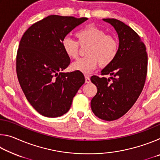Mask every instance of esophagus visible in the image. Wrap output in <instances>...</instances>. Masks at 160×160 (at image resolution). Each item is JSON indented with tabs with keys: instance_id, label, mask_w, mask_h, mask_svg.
I'll return each instance as SVG.
<instances>
[{
	"instance_id": "esophagus-1",
	"label": "esophagus",
	"mask_w": 160,
	"mask_h": 160,
	"mask_svg": "<svg viewBox=\"0 0 160 160\" xmlns=\"http://www.w3.org/2000/svg\"><path fill=\"white\" fill-rule=\"evenodd\" d=\"M85 82L86 83H90L91 81H90V78H89L88 75H85Z\"/></svg>"
}]
</instances>
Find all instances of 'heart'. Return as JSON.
I'll use <instances>...</instances> for the list:
<instances>
[{
  "instance_id": "1",
  "label": "heart",
  "mask_w": 160,
  "mask_h": 160,
  "mask_svg": "<svg viewBox=\"0 0 160 160\" xmlns=\"http://www.w3.org/2000/svg\"><path fill=\"white\" fill-rule=\"evenodd\" d=\"M77 42L65 37L61 45L64 53L70 58L78 57L80 47L86 48V57L80 58L71 65V69L89 74L99 65L101 68L109 66L115 60L118 52V42L112 34H107L104 29L94 25H88L75 33Z\"/></svg>"
}]
</instances>
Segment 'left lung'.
Wrapping results in <instances>:
<instances>
[{"label":"left lung","instance_id":"8db88e82","mask_svg":"<svg viewBox=\"0 0 160 160\" xmlns=\"http://www.w3.org/2000/svg\"><path fill=\"white\" fill-rule=\"evenodd\" d=\"M103 20L117 32L118 52L115 60L101 72L102 75H111L110 78L91 77L97 88L91 108L98 118L113 121L125 114L141 93L147 75L148 54L144 43L129 26L113 18Z\"/></svg>","mask_w":160,"mask_h":160}]
</instances>
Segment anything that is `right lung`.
<instances>
[{"label":"right lung","mask_w":160,"mask_h":160,"mask_svg":"<svg viewBox=\"0 0 160 160\" xmlns=\"http://www.w3.org/2000/svg\"><path fill=\"white\" fill-rule=\"evenodd\" d=\"M88 20L49 15L32 25L20 40L16 57L18 78L27 99L46 117L67 113L85 83L80 71L63 72L70 59L61 43L72 29Z\"/></svg>","instance_id":"obj_1"}]
</instances>
